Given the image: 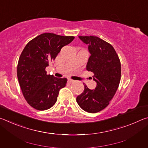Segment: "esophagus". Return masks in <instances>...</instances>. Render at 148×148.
<instances>
[{"label":"esophagus","mask_w":148,"mask_h":148,"mask_svg":"<svg viewBox=\"0 0 148 148\" xmlns=\"http://www.w3.org/2000/svg\"><path fill=\"white\" fill-rule=\"evenodd\" d=\"M75 81L74 80H73V79H68V82H69V84H72V83H74Z\"/></svg>","instance_id":"obj_1"}]
</instances>
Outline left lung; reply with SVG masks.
<instances>
[{"label":"left lung","instance_id":"obj_1","mask_svg":"<svg viewBox=\"0 0 148 148\" xmlns=\"http://www.w3.org/2000/svg\"><path fill=\"white\" fill-rule=\"evenodd\" d=\"M79 38L88 45L91 56L86 69L93 73L97 87L91 90L84 84V91L76 101L84 111L97 113L104 109L116 94L121 79V62L116 50L107 42L95 36Z\"/></svg>","mask_w":148,"mask_h":148}]
</instances>
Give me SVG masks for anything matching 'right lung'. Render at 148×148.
I'll list each match as a JSON object with an SVG mask.
<instances>
[{"instance_id":"add662e5","label":"right lung","mask_w":148,"mask_h":148,"mask_svg":"<svg viewBox=\"0 0 148 148\" xmlns=\"http://www.w3.org/2000/svg\"><path fill=\"white\" fill-rule=\"evenodd\" d=\"M74 39L72 36L46 32L31 40L22 51L17 64V78L25 99L36 110L53 106L60 89L66 86V78L47 74L46 68L62 47Z\"/></svg>"}]
</instances>
